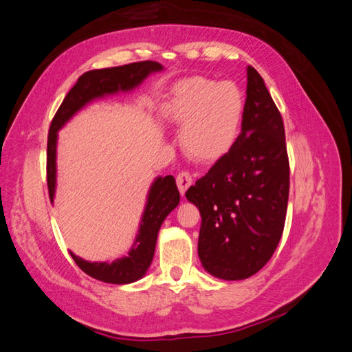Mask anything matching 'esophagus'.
Returning a JSON list of instances; mask_svg holds the SVG:
<instances>
[{
	"instance_id": "34e87169",
	"label": "esophagus",
	"mask_w": 352,
	"mask_h": 352,
	"mask_svg": "<svg viewBox=\"0 0 352 352\" xmlns=\"http://www.w3.org/2000/svg\"><path fill=\"white\" fill-rule=\"evenodd\" d=\"M192 175H190L189 172H180L177 176H176V182H177V188H179V192L185 195L186 189L192 185Z\"/></svg>"
}]
</instances>
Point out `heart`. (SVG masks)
<instances>
[{"instance_id":"heart-1","label":"heart","mask_w":352,"mask_h":352,"mask_svg":"<svg viewBox=\"0 0 352 352\" xmlns=\"http://www.w3.org/2000/svg\"><path fill=\"white\" fill-rule=\"evenodd\" d=\"M245 111L241 88L230 80L192 76L176 82L163 104V117L182 127L180 144L194 160L217 162L235 145Z\"/></svg>"}]
</instances>
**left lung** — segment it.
<instances>
[{
	"label": "left lung",
	"instance_id": "left-lung-1",
	"mask_svg": "<svg viewBox=\"0 0 352 352\" xmlns=\"http://www.w3.org/2000/svg\"><path fill=\"white\" fill-rule=\"evenodd\" d=\"M247 79L235 145L185 194L202 219L199 260L210 274L225 280L247 279L272 258L289 197L282 116L252 66L247 67Z\"/></svg>",
	"mask_w": 352,
	"mask_h": 352
}]
</instances>
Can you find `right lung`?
Returning a JSON list of instances; mask_svg holds the SVG:
<instances>
[{
    "label": "right lung",
    "mask_w": 352,
    "mask_h": 352,
    "mask_svg": "<svg viewBox=\"0 0 352 352\" xmlns=\"http://www.w3.org/2000/svg\"><path fill=\"white\" fill-rule=\"evenodd\" d=\"M160 70H163V66L157 61H138L124 66L87 72L74 83L52 119L48 132L47 184L51 202L54 201L56 192V148L60 127L65 126L74 113H78L92 100L119 91H131L141 85L146 76ZM180 195L175 177H157L148 192L146 206L135 243L126 257L111 263H91L70 252L72 258L82 272L105 283L124 285L141 279L153 261L158 230L168 212L177 207Z\"/></svg>",
    "instance_id": "1"
}]
</instances>
